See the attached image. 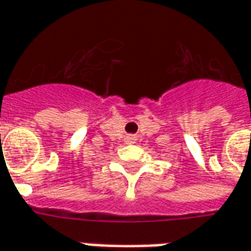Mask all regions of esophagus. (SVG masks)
<instances>
[{
    "label": "esophagus",
    "instance_id": "obj_1",
    "mask_svg": "<svg viewBox=\"0 0 251 251\" xmlns=\"http://www.w3.org/2000/svg\"><path fill=\"white\" fill-rule=\"evenodd\" d=\"M127 140H128L129 143H135V140H136V138H135L134 135H129L128 138H127Z\"/></svg>",
    "mask_w": 251,
    "mask_h": 251
}]
</instances>
